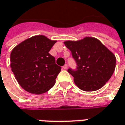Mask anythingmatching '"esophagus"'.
Listing matches in <instances>:
<instances>
[{
	"label": "esophagus",
	"mask_w": 125,
	"mask_h": 125,
	"mask_svg": "<svg viewBox=\"0 0 125 125\" xmlns=\"http://www.w3.org/2000/svg\"><path fill=\"white\" fill-rule=\"evenodd\" d=\"M68 68V65L67 64H65V65L63 66V69H64V70H66Z\"/></svg>",
	"instance_id": "1"
}]
</instances>
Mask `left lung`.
<instances>
[{
    "mask_svg": "<svg viewBox=\"0 0 125 125\" xmlns=\"http://www.w3.org/2000/svg\"><path fill=\"white\" fill-rule=\"evenodd\" d=\"M64 44L77 65L76 70L69 68L68 72L80 89L95 91L109 80L115 70L116 57L98 39L87 37L80 41H66Z\"/></svg>",
    "mask_w": 125,
    "mask_h": 125,
    "instance_id": "1",
    "label": "left lung"
}]
</instances>
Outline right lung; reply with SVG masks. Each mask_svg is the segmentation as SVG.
I'll list each match as a JSON object with an SVG mask.
<instances>
[{"label": "right lung", "mask_w": 125, "mask_h": 125, "mask_svg": "<svg viewBox=\"0 0 125 125\" xmlns=\"http://www.w3.org/2000/svg\"><path fill=\"white\" fill-rule=\"evenodd\" d=\"M55 43L45 36L36 35L12 50L10 68L18 83L26 91L43 94L54 86L61 67L49 52Z\"/></svg>", "instance_id": "add662e5"}]
</instances>
